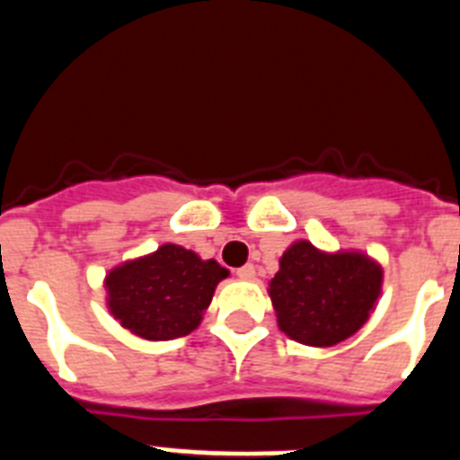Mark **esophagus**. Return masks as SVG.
<instances>
[{
  "mask_svg": "<svg viewBox=\"0 0 460 460\" xmlns=\"http://www.w3.org/2000/svg\"><path fill=\"white\" fill-rule=\"evenodd\" d=\"M237 276L242 280H251V279H255V267L253 265H243V267H239L237 270Z\"/></svg>",
  "mask_w": 460,
  "mask_h": 460,
  "instance_id": "1",
  "label": "esophagus"
}]
</instances>
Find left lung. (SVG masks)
Instances as JSON below:
<instances>
[{
  "label": "left lung",
  "instance_id": "8db88e82",
  "mask_svg": "<svg viewBox=\"0 0 460 460\" xmlns=\"http://www.w3.org/2000/svg\"><path fill=\"white\" fill-rule=\"evenodd\" d=\"M279 329L311 348H332L357 334L382 295V267L361 251H320L296 239L270 280Z\"/></svg>",
  "mask_w": 460,
  "mask_h": 460
}]
</instances>
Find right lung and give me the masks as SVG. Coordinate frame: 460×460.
Here are the masks:
<instances>
[{
  "label": "right lung",
  "instance_id": "1",
  "mask_svg": "<svg viewBox=\"0 0 460 460\" xmlns=\"http://www.w3.org/2000/svg\"><path fill=\"white\" fill-rule=\"evenodd\" d=\"M230 271L180 243L126 260L105 274L110 315L145 341H172L202 323L214 290Z\"/></svg>",
  "mask_w": 460,
  "mask_h": 460
}]
</instances>
